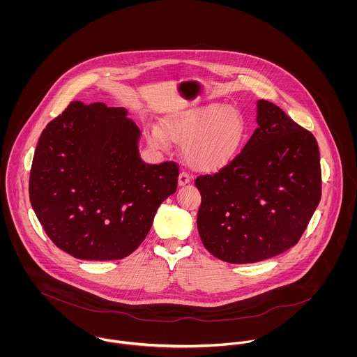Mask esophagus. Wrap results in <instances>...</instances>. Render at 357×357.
Wrapping results in <instances>:
<instances>
[{"instance_id":"esophagus-1","label":"esophagus","mask_w":357,"mask_h":357,"mask_svg":"<svg viewBox=\"0 0 357 357\" xmlns=\"http://www.w3.org/2000/svg\"><path fill=\"white\" fill-rule=\"evenodd\" d=\"M190 180H191V176L187 173V172H181L180 173V176H178V185L181 187V185H185V184H188L190 183Z\"/></svg>"}]
</instances>
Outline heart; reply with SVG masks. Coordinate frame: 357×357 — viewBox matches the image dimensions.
Wrapping results in <instances>:
<instances>
[{
  "label": "heart",
  "instance_id": "obj_1",
  "mask_svg": "<svg viewBox=\"0 0 357 357\" xmlns=\"http://www.w3.org/2000/svg\"><path fill=\"white\" fill-rule=\"evenodd\" d=\"M242 115L222 104H208L172 112L162 128L153 125L147 130L149 143L166 149L169 139L183 142L185 162L202 172L217 170L236 153L243 139Z\"/></svg>",
  "mask_w": 357,
  "mask_h": 357
}]
</instances>
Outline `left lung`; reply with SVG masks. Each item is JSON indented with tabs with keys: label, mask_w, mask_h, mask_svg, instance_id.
<instances>
[{
	"label": "left lung",
	"mask_w": 357,
	"mask_h": 357,
	"mask_svg": "<svg viewBox=\"0 0 357 357\" xmlns=\"http://www.w3.org/2000/svg\"><path fill=\"white\" fill-rule=\"evenodd\" d=\"M198 231L231 264L280 255L300 241L321 197L317 142L282 108L257 102V129L215 174L199 176Z\"/></svg>",
	"instance_id": "1"
}]
</instances>
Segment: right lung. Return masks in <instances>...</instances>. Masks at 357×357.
Segmentation results:
<instances>
[{
	"label": "right lung",
	"instance_id": "right-lung-1",
	"mask_svg": "<svg viewBox=\"0 0 357 357\" xmlns=\"http://www.w3.org/2000/svg\"><path fill=\"white\" fill-rule=\"evenodd\" d=\"M142 132L123 107L73 102L38 140L29 183L33 210L52 242L79 259H121L151 229L176 192L174 162L142 160Z\"/></svg>",
	"mask_w": 357,
	"mask_h": 357
}]
</instances>
